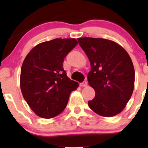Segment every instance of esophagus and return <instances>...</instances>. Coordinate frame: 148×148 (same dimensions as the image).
Segmentation results:
<instances>
[{
	"mask_svg": "<svg viewBox=\"0 0 148 148\" xmlns=\"http://www.w3.org/2000/svg\"><path fill=\"white\" fill-rule=\"evenodd\" d=\"M80 85H81V86H82V87H86V86H87V82H83L82 83H81Z\"/></svg>",
	"mask_w": 148,
	"mask_h": 148,
	"instance_id": "obj_1",
	"label": "esophagus"
}]
</instances>
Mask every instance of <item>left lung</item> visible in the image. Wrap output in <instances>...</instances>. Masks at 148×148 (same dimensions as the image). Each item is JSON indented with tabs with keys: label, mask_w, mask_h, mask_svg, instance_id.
Segmentation results:
<instances>
[{
	"label": "left lung",
	"mask_w": 148,
	"mask_h": 148,
	"mask_svg": "<svg viewBox=\"0 0 148 148\" xmlns=\"http://www.w3.org/2000/svg\"><path fill=\"white\" fill-rule=\"evenodd\" d=\"M91 64L87 76L95 97L89 108L102 117L120 113L130 99L135 86L132 59L122 46L111 40L83 37L77 38Z\"/></svg>",
	"instance_id": "left-lung-1"
}]
</instances>
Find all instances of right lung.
<instances>
[{
	"mask_svg": "<svg viewBox=\"0 0 148 148\" xmlns=\"http://www.w3.org/2000/svg\"><path fill=\"white\" fill-rule=\"evenodd\" d=\"M78 44L75 38H55L34 46L21 70L23 98L38 117L49 119L62 113L72 91L79 86L63 68L64 59Z\"/></svg>",
	"mask_w": 148,
	"mask_h": 148,
	"instance_id": "add662e5",
	"label": "right lung"
}]
</instances>
